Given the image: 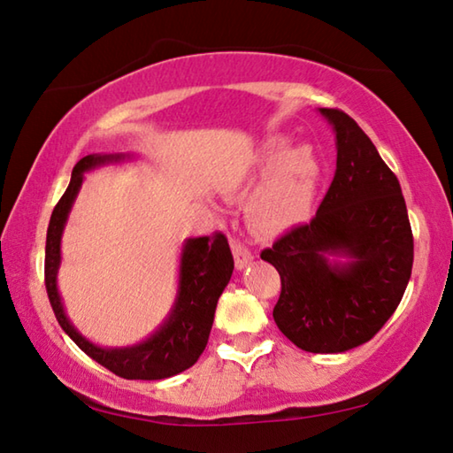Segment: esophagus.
<instances>
[{
	"mask_svg": "<svg viewBox=\"0 0 453 453\" xmlns=\"http://www.w3.org/2000/svg\"><path fill=\"white\" fill-rule=\"evenodd\" d=\"M232 251H234V257H235V267L237 269H243L248 267L250 263L253 261V253L245 248L243 243L232 240Z\"/></svg>",
	"mask_w": 453,
	"mask_h": 453,
	"instance_id": "1",
	"label": "esophagus"
}]
</instances>
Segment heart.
<instances>
[{
  "mask_svg": "<svg viewBox=\"0 0 453 453\" xmlns=\"http://www.w3.org/2000/svg\"><path fill=\"white\" fill-rule=\"evenodd\" d=\"M259 178L263 182L248 202V221L255 234L277 237L311 218L323 180V162L312 146L291 148V138L275 134L261 144L243 186Z\"/></svg>",
  "mask_w": 453,
  "mask_h": 453,
  "instance_id": "b5f03b06",
  "label": "heart"
}]
</instances>
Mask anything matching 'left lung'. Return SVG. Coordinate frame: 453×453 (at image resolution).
Masks as SVG:
<instances>
[{
    "instance_id": "8db88e82",
    "label": "left lung",
    "mask_w": 453,
    "mask_h": 453,
    "mask_svg": "<svg viewBox=\"0 0 453 453\" xmlns=\"http://www.w3.org/2000/svg\"><path fill=\"white\" fill-rule=\"evenodd\" d=\"M336 172L317 216L261 251L281 277L273 319L299 349L333 355L380 331L412 275L414 237L398 178L347 112L319 109ZM347 257L349 261L328 262Z\"/></svg>"
}]
</instances>
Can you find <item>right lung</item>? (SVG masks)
<instances>
[{
  "label": "right lung",
  "instance_id": "obj_1",
  "mask_svg": "<svg viewBox=\"0 0 453 453\" xmlns=\"http://www.w3.org/2000/svg\"><path fill=\"white\" fill-rule=\"evenodd\" d=\"M125 154H88L73 168L69 188L57 202L47 229L45 287L57 320L77 347L127 380H162L196 365L205 349L213 325V312L234 273V257L227 237L213 234L188 240L180 259V283L176 303L168 319L150 339L127 349H101L87 341L65 315L61 295L57 291V271L61 263V235L83 174L109 162L125 160Z\"/></svg>",
  "mask_w": 453,
  "mask_h": 453
}]
</instances>
